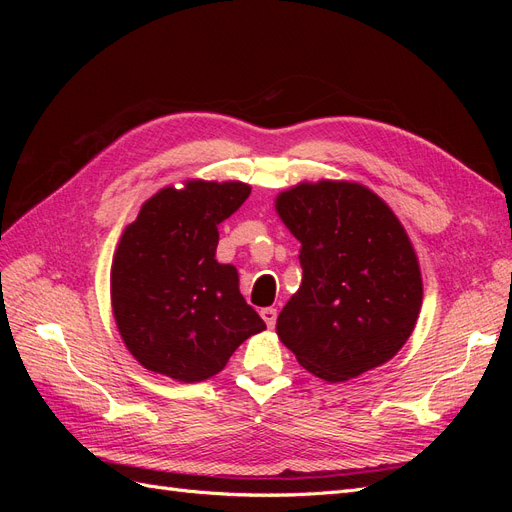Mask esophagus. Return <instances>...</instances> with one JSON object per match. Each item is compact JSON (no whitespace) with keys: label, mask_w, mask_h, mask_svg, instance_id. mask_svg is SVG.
Listing matches in <instances>:
<instances>
[{"label":"esophagus","mask_w":512,"mask_h":512,"mask_svg":"<svg viewBox=\"0 0 512 512\" xmlns=\"http://www.w3.org/2000/svg\"><path fill=\"white\" fill-rule=\"evenodd\" d=\"M260 316H262V320L267 322V327H269V329H273V327H275V320H277V309H275V307H265V309H260Z\"/></svg>","instance_id":"1"}]
</instances>
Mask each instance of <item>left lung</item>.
I'll use <instances>...</instances> for the list:
<instances>
[{"instance_id": "obj_1", "label": "left lung", "mask_w": 512, "mask_h": 512, "mask_svg": "<svg viewBox=\"0 0 512 512\" xmlns=\"http://www.w3.org/2000/svg\"><path fill=\"white\" fill-rule=\"evenodd\" d=\"M275 211L301 241L303 280L277 316V337L309 374L344 382L391 361L423 305L406 228L356 181H301Z\"/></svg>"}]
</instances>
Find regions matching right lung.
<instances>
[{"label":"right lung","instance_id":"right-lung-1","mask_svg":"<svg viewBox=\"0 0 512 512\" xmlns=\"http://www.w3.org/2000/svg\"><path fill=\"white\" fill-rule=\"evenodd\" d=\"M250 192L243 181L166 185L121 232L111 305L123 344L145 369L177 382L207 380L267 329L245 303L237 269L215 260L218 226Z\"/></svg>","mask_w":512,"mask_h":512}]
</instances>
